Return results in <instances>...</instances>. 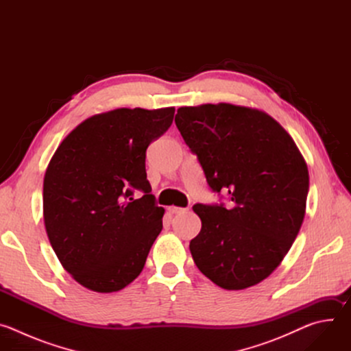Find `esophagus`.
<instances>
[{"label": "esophagus", "mask_w": 351, "mask_h": 351, "mask_svg": "<svg viewBox=\"0 0 351 351\" xmlns=\"http://www.w3.org/2000/svg\"><path fill=\"white\" fill-rule=\"evenodd\" d=\"M168 211H169L171 214H183V213H186V208H180V207H176V206H171V207H168Z\"/></svg>", "instance_id": "obj_1"}]
</instances>
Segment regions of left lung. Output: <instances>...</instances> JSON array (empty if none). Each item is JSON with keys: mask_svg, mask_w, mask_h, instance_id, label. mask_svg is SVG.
<instances>
[{"mask_svg": "<svg viewBox=\"0 0 351 351\" xmlns=\"http://www.w3.org/2000/svg\"><path fill=\"white\" fill-rule=\"evenodd\" d=\"M175 123L208 186L232 207L195 204L202 230L190 241L197 268L226 290L268 278L302 228L308 169L290 134L268 114L233 104L180 107Z\"/></svg>", "mask_w": 351, "mask_h": 351, "instance_id": "obj_1", "label": "left lung"}]
</instances>
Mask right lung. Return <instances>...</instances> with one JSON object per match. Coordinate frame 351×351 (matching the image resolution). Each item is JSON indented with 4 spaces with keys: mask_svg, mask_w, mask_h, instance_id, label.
Segmentation results:
<instances>
[{
    "mask_svg": "<svg viewBox=\"0 0 351 351\" xmlns=\"http://www.w3.org/2000/svg\"><path fill=\"white\" fill-rule=\"evenodd\" d=\"M175 108H118L76 126L49 161L44 225L60 263L88 290L112 293L143 271L165 210L147 180L145 152ZM138 197H134V193Z\"/></svg>",
    "mask_w": 351,
    "mask_h": 351,
    "instance_id": "1",
    "label": "right lung"
}]
</instances>
